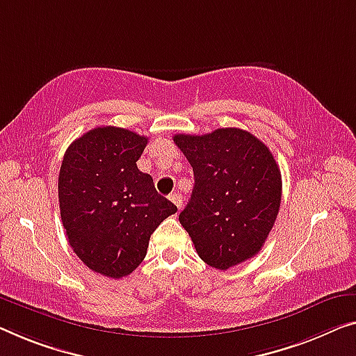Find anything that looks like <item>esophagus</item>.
I'll return each mask as SVG.
<instances>
[{"label":"esophagus","instance_id":"obj_1","mask_svg":"<svg viewBox=\"0 0 356 356\" xmlns=\"http://www.w3.org/2000/svg\"><path fill=\"white\" fill-rule=\"evenodd\" d=\"M169 200L172 201L174 204L177 206V209H180V206H182V195H179V193H172V195H169Z\"/></svg>","mask_w":356,"mask_h":356}]
</instances>
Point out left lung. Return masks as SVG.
Returning <instances> with one entry per match:
<instances>
[{
  "label": "left lung",
  "instance_id": "obj_1",
  "mask_svg": "<svg viewBox=\"0 0 356 356\" xmlns=\"http://www.w3.org/2000/svg\"><path fill=\"white\" fill-rule=\"evenodd\" d=\"M174 144L193 168L195 187L179 222L198 256L219 270L256 256L281 203V172L272 152L238 127L177 134Z\"/></svg>",
  "mask_w": 356,
  "mask_h": 356
}]
</instances>
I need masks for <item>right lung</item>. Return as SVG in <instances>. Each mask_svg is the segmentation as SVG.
Here are the masks:
<instances>
[{
    "mask_svg": "<svg viewBox=\"0 0 356 356\" xmlns=\"http://www.w3.org/2000/svg\"><path fill=\"white\" fill-rule=\"evenodd\" d=\"M148 139L100 126L67 148L59 172V204L68 243L86 267L108 278L134 272L150 235L177 208L156 192L137 160Z\"/></svg>",
    "mask_w": 356,
    "mask_h": 356,
    "instance_id": "obj_1",
    "label": "right lung"
}]
</instances>
